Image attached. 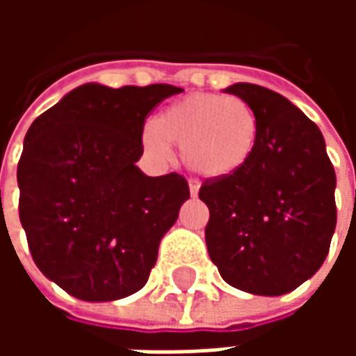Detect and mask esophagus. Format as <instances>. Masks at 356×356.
I'll use <instances>...</instances> for the list:
<instances>
[{"instance_id":"obj_1","label":"esophagus","mask_w":356,"mask_h":356,"mask_svg":"<svg viewBox=\"0 0 356 356\" xmlns=\"http://www.w3.org/2000/svg\"><path fill=\"white\" fill-rule=\"evenodd\" d=\"M188 191H191V196H198L200 185H198L196 181H191V183H188Z\"/></svg>"}]
</instances>
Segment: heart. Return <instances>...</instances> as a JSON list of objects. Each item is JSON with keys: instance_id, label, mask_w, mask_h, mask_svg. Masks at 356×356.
Wrapping results in <instances>:
<instances>
[{"instance_id": "heart-1", "label": "heart", "mask_w": 356, "mask_h": 356, "mask_svg": "<svg viewBox=\"0 0 356 356\" xmlns=\"http://www.w3.org/2000/svg\"><path fill=\"white\" fill-rule=\"evenodd\" d=\"M261 135L255 110L242 99L219 93H193L160 112L143 131V147L158 160L181 145V158L206 179H227L252 162Z\"/></svg>"}]
</instances>
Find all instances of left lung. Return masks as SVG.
Wrapping results in <instances>:
<instances>
[{"label":"left lung","instance_id":"obj_1","mask_svg":"<svg viewBox=\"0 0 356 356\" xmlns=\"http://www.w3.org/2000/svg\"><path fill=\"white\" fill-rule=\"evenodd\" d=\"M248 102L261 124L252 162L204 183L206 244L227 284L282 296L322 267L336 231V171L318 125L276 91L255 83L223 89Z\"/></svg>","mask_w":356,"mask_h":356}]
</instances>
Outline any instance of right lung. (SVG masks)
I'll use <instances>...</instances> for the list:
<instances>
[{
  "mask_svg": "<svg viewBox=\"0 0 356 356\" xmlns=\"http://www.w3.org/2000/svg\"><path fill=\"white\" fill-rule=\"evenodd\" d=\"M183 89L83 83L35 118L20 156L19 216L34 263L91 303L139 291L163 234L191 198L177 173L148 177L145 118Z\"/></svg>",
  "mask_w": 356,
  "mask_h": 356,
  "instance_id": "add662e5",
  "label": "right lung"
}]
</instances>
